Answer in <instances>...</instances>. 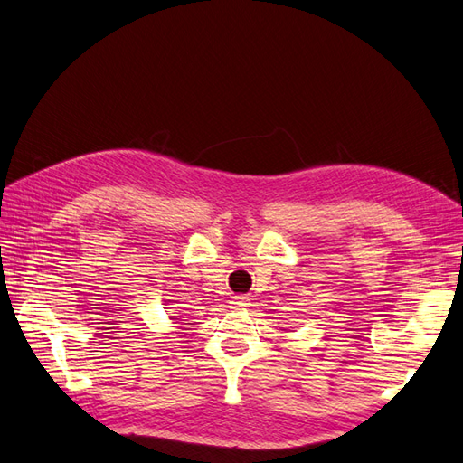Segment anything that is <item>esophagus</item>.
<instances>
[{"mask_svg": "<svg viewBox=\"0 0 463 463\" xmlns=\"http://www.w3.org/2000/svg\"><path fill=\"white\" fill-rule=\"evenodd\" d=\"M230 303H232L233 309H243V307L249 305V298L247 296H233L230 299Z\"/></svg>", "mask_w": 463, "mask_h": 463, "instance_id": "34e87169", "label": "esophagus"}]
</instances>
